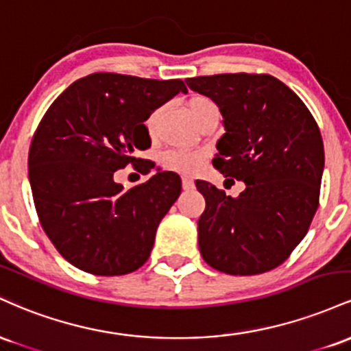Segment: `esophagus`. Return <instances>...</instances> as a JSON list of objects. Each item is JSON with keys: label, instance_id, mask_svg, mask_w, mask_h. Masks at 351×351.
I'll list each match as a JSON object with an SVG mask.
<instances>
[{"label": "esophagus", "instance_id": "esophagus-1", "mask_svg": "<svg viewBox=\"0 0 351 351\" xmlns=\"http://www.w3.org/2000/svg\"><path fill=\"white\" fill-rule=\"evenodd\" d=\"M181 184H183V189H186V191H189V189L195 188V181H193L191 178H183V181H181Z\"/></svg>", "mask_w": 351, "mask_h": 351}]
</instances>
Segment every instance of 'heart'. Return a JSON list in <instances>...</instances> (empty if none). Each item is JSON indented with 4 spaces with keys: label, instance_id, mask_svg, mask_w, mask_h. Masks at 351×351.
Segmentation results:
<instances>
[{
    "label": "heart",
    "instance_id": "heart-1",
    "mask_svg": "<svg viewBox=\"0 0 351 351\" xmlns=\"http://www.w3.org/2000/svg\"><path fill=\"white\" fill-rule=\"evenodd\" d=\"M189 115L195 119V122H198L199 117L204 115L209 110H217L211 99L203 97V95H195L188 100L186 104ZM160 114H162V108H156L153 110L150 115H148L147 122V132L150 135H155L156 125H158ZM201 162H203V153L201 152H188V150H168L165 152L162 156H160V163H162L163 168H168V170L180 171V173H195L199 168Z\"/></svg>",
    "mask_w": 351,
    "mask_h": 351
}]
</instances>
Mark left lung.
<instances>
[{
  "label": "left lung",
  "instance_id": "1",
  "mask_svg": "<svg viewBox=\"0 0 351 351\" xmlns=\"http://www.w3.org/2000/svg\"><path fill=\"white\" fill-rule=\"evenodd\" d=\"M219 107L226 134L213 165L244 181L237 198L208 181L198 221L203 259L231 276L276 269L307 234L324 175L320 130L295 92L269 74H217L186 79Z\"/></svg>",
  "mask_w": 351,
  "mask_h": 351
}]
</instances>
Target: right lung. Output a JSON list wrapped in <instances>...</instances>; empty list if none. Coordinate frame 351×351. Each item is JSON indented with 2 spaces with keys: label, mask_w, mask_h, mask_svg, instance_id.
Returning a JSON list of instances; mask_svg holds the SVG:
<instances>
[{
  "label": "right lung",
  "mask_w": 351,
  "mask_h": 351,
  "mask_svg": "<svg viewBox=\"0 0 351 351\" xmlns=\"http://www.w3.org/2000/svg\"><path fill=\"white\" fill-rule=\"evenodd\" d=\"M186 94L183 80L95 72L59 95L33 136L29 183L41 226L60 256L94 276H123L150 257L156 228L181 193L173 171L130 189L114 173L152 145L145 120ZM147 171H150L148 168Z\"/></svg>",
  "instance_id": "add662e5"
}]
</instances>
